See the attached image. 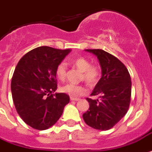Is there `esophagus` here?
I'll return each instance as SVG.
<instances>
[{"label": "esophagus", "instance_id": "1", "mask_svg": "<svg viewBox=\"0 0 152 152\" xmlns=\"http://www.w3.org/2000/svg\"><path fill=\"white\" fill-rule=\"evenodd\" d=\"M70 100H74V101H78V100H80V99H79V98H74L72 97V96H71V97H70Z\"/></svg>", "mask_w": 152, "mask_h": 152}]
</instances>
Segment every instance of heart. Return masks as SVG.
<instances>
[{
  "mask_svg": "<svg viewBox=\"0 0 152 152\" xmlns=\"http://www.w3.org/2000/svg\"><path fill=\"white\" fill-rule=\"evenodd\" d=\"M72 63L76 68L82 72V79L90 86H95L100 80L101 69L97 65H91L90 61L85 57L80 56L74 58ZM66 64L64 62H59L56 69V74L58 80H64L66 76ZM62 93L69 94L71 96L77 97L85 94L86 88L83 85L66 83L61 88Z\"/></svg>",
  "mask_w": 152,
  "mask_h": 152,
  "instance_id": "1",
  "label": "heart"
}]
</instances>
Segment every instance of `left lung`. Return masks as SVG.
<instances>
[{"instance_id": "left-lung-1", "label": "left lung", "mask_w": 152, "mask_h": 152, "mask_svg": "<svg viewBox=\"0 0 152 152\" xmlns=\"http://www.w3.org/2000/svg\"><path fill=\"white\" fill-rule=\"evenodd\" d=\"M96 56L102 69V77L91 96L100 100L86 98L90 108L83 114L84 121L94 129L107 131L127 113L131 103V80L123 62L102 49H86Z\"/></svg>"}]
</instances>
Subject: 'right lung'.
Returning <instances> with one entry per match:
<instances>
[{
  "label": "right lung",
  "mask_w": 152,
  "mask_h": 152,
  "mask_svg": "<svg viewBox=\"0 0 152 152\" xmlns=\"http://www.w3.org/2000/svg\"><path fill=\"white\" fill-rule=\"evenodd\" d=\"M69 52L38 47L18 62L11 84L14 104L24 122L34 129L54 125L69 102L67 94H53L57 89L56 66Z\"/></svg>",
  "instance_id": "obj_1"
}]
</instances>
